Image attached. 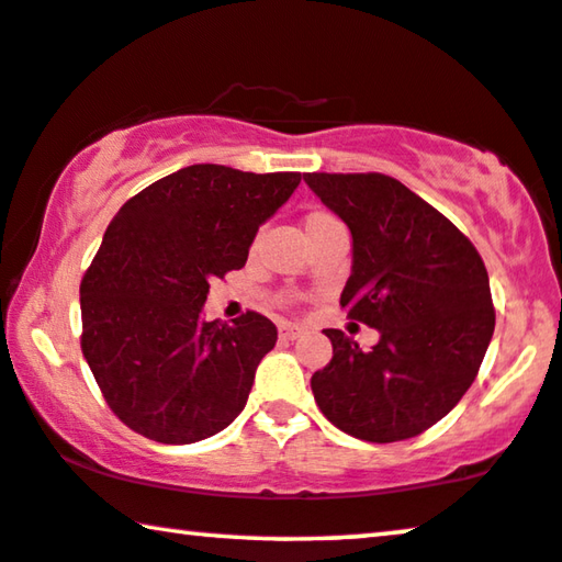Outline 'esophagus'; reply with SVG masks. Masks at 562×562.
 <instances>
[{"instance_id": "obj_1", "label": "esophagus", "mask_w": 562, "mask_h": 562, "mask_svg": "<svg viewBox=\"0 0 562 562\" xmlns=\"http://www.w3.org/2000/svg\"><path fill=\"white\" fill-rule=\"evenodd\" d=\"M305 335V328H300V325H292V323H284L280 325V338L282 340H297Z\"/></svg>"}]
</instances>
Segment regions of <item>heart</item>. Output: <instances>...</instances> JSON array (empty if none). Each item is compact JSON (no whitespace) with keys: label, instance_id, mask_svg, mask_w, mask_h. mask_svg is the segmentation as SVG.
Returning a JSON list of instances; mask_svg holds the SVG:
<instances>
[{"label":"heart","instance_id":"b5f03b06","mask_svg":"<svg viewBox=\"0 0 562 562\" xmlns=\"http://www.w3.org/2000/svg\"><path fill=\"white\" fill-rule=\"evenodd\" d=\"M328 220H333L330 214H325V212H310V214L305 216V229L315 227V224H323V222H328Z\"/></svg>","mask_w":562,"mask_h":562}]
</instances>
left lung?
<instances>
[{
    "mask_svg": "<svg viewBox=\"0 0 562 562\" xmlns=\"http://www.w3.org/2000/svg\"><path fill=\"white\" fill-rule=\"evenodd\" d=\"M303 179L353 239L340 305L379 330L371 350L342 330H325L333 361L310 379L313 396L350 437L412 439L459 404L490 348L495 310L482 257L447 216L391 176Z\"/></svg>",
    "mask_w": 562,
    "mask_h": 562,
    "instance_id": "1",
    "label": "left lung"
}]
</instances>
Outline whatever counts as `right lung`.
Returning a JSON list of instances; mask_svg holds the SVG:
<instances>
[{
    "label": "right lung",
    "instance_id": "1",
    "mask_svg": "<svg viewBox=\"0 0 562 562\" xmlns=\"http://www.w3.org/2000/svg\"><path fill=\"white\" fill-rule=\"evenodd\" d=\"M300 173L194 164L125 201L80 284L82 356L108 406L140 437L194 443L241 414L278 342L259 313L206 323L209 282L245 267Z\"/></svg>",
    "mask_w": 562,
    "mask_h": 562
}]
</instances>
